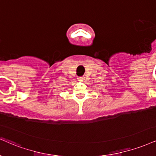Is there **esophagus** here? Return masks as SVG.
Here are the masks:
<instances>
[{"label": "esophagus", "mask_w": 156, "mask_h": 156, "mask_svg": "<svg viewBox=\"0 0 156 156\" xmlns=\"http://www.w3.org/2000/svg\"><path fill=\"white\" fill-rule=\"evenodd\" d=\"M78 79L79 80H83L84 79V77L83 76H80V77H78Z\"/></svg>", "instance_id": "34e87169"}]
</instances>
